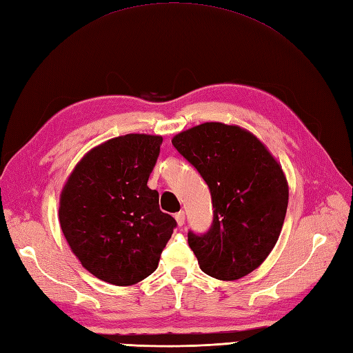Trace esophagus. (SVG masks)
<instances>
[{
    "mask_svg": "<svg viewBox=\"0 0 353 353\" xmlns=\"http://www.w3.org/2000/svg\"><path fill=\"white\" fill-rule=\"evenodd\" d=\"M175 221H176V223H178V226H183V225H184V222H185L184 211H179V213L175 214Z\"/></svg>",
    "mask_w": 353,
    "mask_h": 353,
    "instance_id": "1",
    "label": "esophagus"
}]
</instances>
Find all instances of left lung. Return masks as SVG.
I'll return each mask as SVG.
<instances>
[{
    "label": "left lung",
    "mask_w": 353,
    "mask_h": 353,
    "mask_svg": "<svg viewBox=\"0 0 353 353\" xmlns=\"http://www.w3.org/2000/svg\"><path fill=\"white\" fill-rule=\"evenodd\" d=\"M210 187L213 225L189 232L203 273L234 281L260 268L275 248L288 205V183L275 157L252 132L205 122L172 139Z\"/></svg>",
    "instance_id": "1"
}]
</instances>
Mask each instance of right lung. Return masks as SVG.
Segmentation results:
<instances>
[{
    "label": "right lung",
    "mask_w": 353,
    "mask_h": 353,
    "mask_svg": "<svg viewBox=\"0 0 353 353\" xmlns=\"http://www.w3.org/2000/svg\"><path fill=\"white\" fill-rule=\"evenodd\" d=\"M161 136L125 134L85 154L60 194L59 221L83 268L113 285H134L157 269L175 219L148 178Z\"/></svg>",
    "instance_id": "obj_1"
}]
</instances>
